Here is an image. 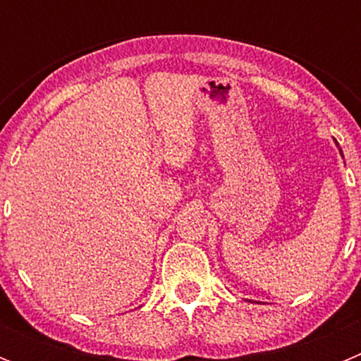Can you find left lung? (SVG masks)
Returning <instances> with one entry per match:
<instances>
[{
	"instance_id": "obj_1",
	"label": "left lung",
	"mask_w": 361,
	"mask_h": 361,
	"mask_svg": "<svg viewBox=\"0 0 361 361\" xmlns=\"http://www.w3.org/2000/svg\"><path fill=\"white\" fill-rule=\"evenodd\" d=\"M340 155H342V157H343V153H342V149H340Z\"/></svg>"
}]
</instances>
